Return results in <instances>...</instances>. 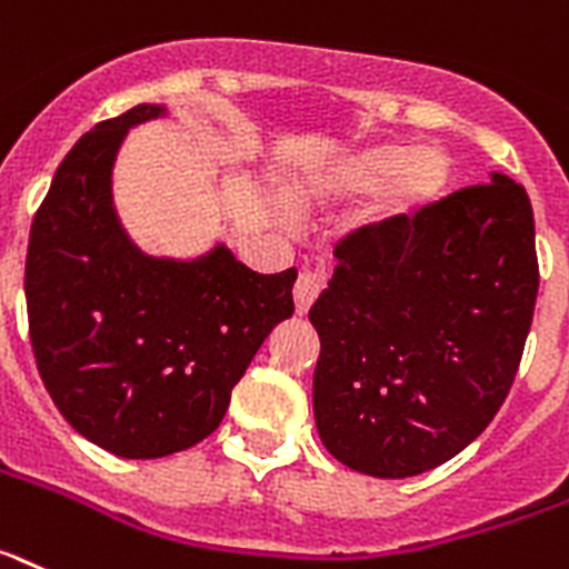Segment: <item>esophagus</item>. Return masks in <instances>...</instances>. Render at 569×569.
Returning <instances> with one entry per match:
<instances>
[{"label":"esophagus","instance_id":"1","mask_svg":"<svg viewBox=\"0 0 569 569\" xmlns=\"http://www.w3.org/2000/svg\"><path fill=\"white\" fill-rule=\"evenodd\" d=\"M322 290V276L317 270H302L299 279H296V288H293V299H296V313H308L313 299L319 296Z\"/></svg>","mask_w":569,"mask_h":569}]
</instances>
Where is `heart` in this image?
I'll return each mask as SVG.
<instances>
[{
    "label": "heart",
    "mask_w": 569,
    "mask_h": 569,
    "mask_svg": "<svg viewBox=\"0 0 569 569\" xmlns=\"http://www.w3.org/2000/svg\"><path fill=\"white\" fill-rule=\"evenodd\" d=\"M451 174V158L437 146L411 149L402 143H371L296 178L290 203L299 212H331L342 203L373 196L359 212L357 227L382 232L409 224L411 218L435 207L446 196Z\"/></svg>",
    "instance_id": "obj_1"
}]
</instances>
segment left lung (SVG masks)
<instances>
[{
  "mask_svg": "<svg viewBox=\"0 0 569 569\" xmlns=\"http://www.w3.org/2000/svg\"><path fill=\"white\" fill-rule=\"evenodd\" d=\"M333 256L308 313L319 437L362 475L429 472L492 423L516 380L538 296L527 189L492 172Z\"/></svg>",
  "mask_w": 569,
  "mask_h": 569,
  "instance_id": "1",
  "label": "left lung"
}]
</instances>
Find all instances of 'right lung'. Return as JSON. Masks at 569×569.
Wrapping results in <instances>:
<instances>
[{
  "mask_svg": "<svg viewBox=\"0 0 569 569\" xmlns=\"http://www.w3.org/2000/svg\"><path fill=\"white\" fill-rule=\"evenodd\" d=\"M167 111L140 103L77 140L33 216L26 259L33 357L53 406L129 460L210 437L267 333L293 317L296 267L261 276L227 244L158 259L123 230L111 198L120 143Z\"/></svg>",
  "mask_w": 569,
  "mask_h": 569,
  "instance_id": "1",
  "label": "right lung"
}]
</instances>
